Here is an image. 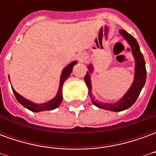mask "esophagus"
<instances>
[{
	"instance_id": "obj_1",
	"label": "esophagus",
	"mask_w": 156,
	"mask_h": 156,
	"mask_svg": "<svg viewBox=\"0 0 156 156\" xmlns=\"http://www.w3.org/2000/svg\"><path fill=\"white\" fill-rule=\"evenodd\" d=\"M78 59L79 62H83L86 61V59H87V56L85 53H79L78 55Z\"/></svg>"
}]
</instances>
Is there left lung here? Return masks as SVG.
Instances as JSON below:
<instances>
[{
    "instance_id": "left-lung-1",
    "label": "left lung",
    "mask_w": 156,
    "mask_h": 156,
    "mask_svg": "<svg viewBox=\"0 0 156 156\" xmlns=\"http://www.w3.org/2000/svg\"><path fill=\"white\" fill-rule=\"evenodd\" d=\"M119 32H120L121 35L125 38V40L129 42V44L131 46L132 52H133V55L135 58V74H134V83L131 86V88L129 89V91L127 92V94L124 95L119 101L118 103H115V104H103L100 102L98 103V101L95 100L94 98H91L92 103L95 106L114 112L123 111V110L127 109L134 105V102L136 101V99L138 98V96L140 94L141 89L144 87V83L146 80L145 62H144V57L141 53L140 50V47H139L136 39L123 29H121ZM88 69H89V71L92 72L91 65L88 66ZM84 80L88 88V94L91 97L92 87L90 77H89L88 73H87L85 75Z\"/></svg>"
}]
</instances>
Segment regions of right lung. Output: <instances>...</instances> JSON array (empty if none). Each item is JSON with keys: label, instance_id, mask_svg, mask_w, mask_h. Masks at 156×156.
<instances>
[{"label": "right lung", "instance_id": "right-lung-1", "mask_svg": "<svg viewBox=\"0 0 156 156\" xmlns=\"http://www.w3.org/2000/svg\"><path fill=\"white\" fill-rule=\"evenodd\" d=\"M76 64V62H72L69 65H68L66 68L63 69V71L61 75V80H60V85H59V89H58V94L52 100L48 102V103H45L42 105H36L33 104L32 102H30L27 99L24 98L22 96L18 94L12 88V91L15 94L16 98L17 99V101L22 105L24 106L25 108H28L29 110H31L32 112H40V111H46V110H52L54 108H58L59 105L61 104L62 100V85L63 83L66 81V79L69 77V75L73 71V67Z\"/></svg>", "mask_w": 156, "mask_h": 156}]
</instances>
